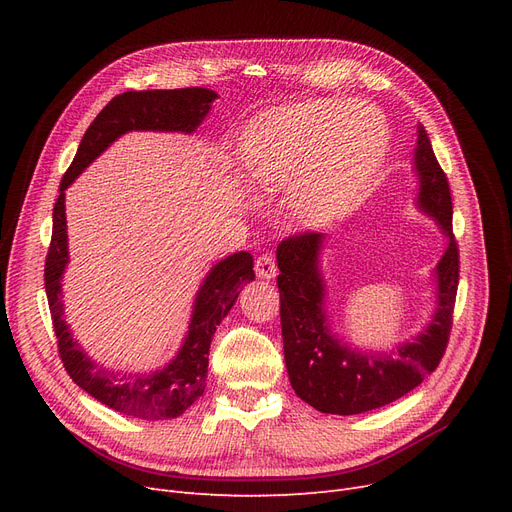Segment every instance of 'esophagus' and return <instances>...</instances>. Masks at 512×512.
<instances>
[{
    "label": "esophagus",
    "instance_id": "1",
    "mask_svg": "<svg viewBox=\"0 0 512 512\" xmlns=\"http://www.w3.org/2000/svg\"><path fill=\"white\" fill-rule=\"evenodd\" d=\"M255 272L261 280H272L278 274V265L270 255H261L255 263Z\"/></svg>",
    "mask_w": 512,
    "mask_h": 512
}]
</instances>
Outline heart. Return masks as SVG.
Here are the masks:
<instances>
[{"label":"heart","instance_id":"obj_1","mask_svg":"<svg viewBox=\"0 0 512 512\" xmlns=\"http://www.w3.org/2000/svg\"><path fill=\"white\" fill-rule=\"evenodd\" d=\"M390 128L380 110L311 101L282 110L249 143L242 170L261 184L292 186V209L319 224L353 201L384 164Z\"/></svg>","mask_w":512,"mask_h":512}]
</instances>
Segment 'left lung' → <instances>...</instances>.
<instances>
[{"mask_svg": "<svg viewBox=\"0 0 512 512\" xmlns=\"http://www.w3.org/2000/svg\"><path fill=\"white\" fill-rule=\"evenodd\" d=\"M419 180L417 209L446 236L436 278V309L427 326L392 351H361L338 338L326 311V280L321 274L324 234L305 232L280 242V321L290 384L307 405L321 413L359 415L380 409L417 388L432 373L448 344L459 286V249L452 236V199L423 124L417 126L413 157Z\"/></svg>", "mask_w": 512, "mask_h": 512, "instance_id": "8db88e82", "label": "left lung"}]
</instances>
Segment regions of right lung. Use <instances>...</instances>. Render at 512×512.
<instances>
[{
	"label": "right lung",
	"instance_id": "add662e5",
	"mask_svg": "<svg viewBox=\"0 0 512 512\" xmlns=\"http://www.w3.org/2000/svg\"><path fill=\"white\" fill-rule=\"evenodd\" d=\"M218 93L203 87L126 91L107 103L87 128L83 141L66 170L60 197L53 205V232L45 261V292L58 336V351L72 382L118 413L139 419H174L203 394L207 380V355L215 328L236 303L242 284L253 282V255L234 253L207 272L193 303L191 324L176 357L151 373H118L99 367L72 336L64 319L62 278L68 255L66 188L93 161L132 130L193 134L211 110Z\"/></svg>",
	"mask_w": 512,
	"mask_h": 512
}]
</instances>
